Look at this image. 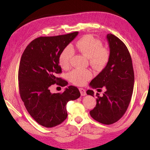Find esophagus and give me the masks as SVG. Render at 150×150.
Instances as JSON below:
<instances>
[{
	"label": "esophagus",
	"mask_w": 150,
	"mask_h": 150,
	"mask_svg": "<svg viewBox=\"0 0 150 150\" xmlns=\"http://www.w3.org/2000/svg\"><path fill=\"white\" fill-rule=\"evenodd\" d=\"M79 91H80L82 96H85V95H86V90H84V89L80 88H79Z\"/></svg>",
	"instance_id": "34e87169"
}]
</instances>
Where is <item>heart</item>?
Listing matches in <instances>:
<instances>
[{
    "label": "heart",
    "instance_id": "b5f03b06",
    "mask_svg": "<svg viewBox=\"0 0 150 150\" xmlns=\"http://www.w3.org/2000/svg\"><path fill=\"white\" fill-rule=\"evenodd\" d=\"M66 47L59 55V64L64 69H68L71 65V58L74 54L73 50L88 57L90 64L96 69L103 68L108 62L110 57L108 50L103 47L99 40L91 35H86L72 45ZM92 77V73L89 69H74L70 72L69 79L73 84L84 86Z\"/></svg>",
    "mask_w": 150,
    "mask_h": 150
}]
</instances>
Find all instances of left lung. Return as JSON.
Masks as SVG:
<instances>
[{
  "label": "left lung",
  "mask_w": 150,
  "mask_h": 150,
  "mask_svg": "<svg viewBox=\"0 0 150 150\" xmlns=\"http://www.w3.org/2000/svg\"><path fill=\"white\" fill-rule=\"evenodd\" d=\"M106 38L110 50L109 60L90 84L93 88H104L106 91L103 96L96 93V106L90 114L97 122L109 125L121 119L128 109L134 86V71L131 55L124 43L113 34H108ZM86 93L94 97L93 90Z\"/></svg>",
  "instance_id": "left-lung-1"
}]
</instances>
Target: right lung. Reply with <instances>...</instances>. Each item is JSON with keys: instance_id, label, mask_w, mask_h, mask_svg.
<instances>
[{"instance_id": "add662e5", "label": "right lung", "mask_w": 150, "mask_h": 150, "mask_svg": "<svg viewBox=\"0 0 150 150\" xmlns=\"http://www.w3.org/2000/svg\"><path fill=\"white\" fill-rule=\"evenodd\" d=\"M78 33L38 37L28 44L22 55L18 73L20 96L28 112L46 128L61 124L68 116L67 103L81 96L79 89L73 86L61 93L50 92L52 85L64 87L68 84L58 77L62 73L59 55Z\"/></svg>"}]
</instances>
